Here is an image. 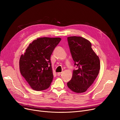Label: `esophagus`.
<instances>
[{"mask_svg":"<svg viewBox=\"0 0 120 120\" xmlns=\"http://www.w3.org/2000/svg\"><path fill=\"white\" fill-rule=\"evenodd\" d=\"M61 72H57V75L58 76H60L61 75Z\"/></svg>","mask_w":120,"mask_h":120,"instance_id":"obj_1","label":"esophagus"}]
</instances>
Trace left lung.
Returning <instances> with one entry per match:
<instances>
[{
  "label": "left lung",
  "instance_id": "8db88e82",
  "mask_svg": "<svg viewBox=\"0 0 120 120\" xmlns=\"http://www.w3.org/2000/svg\"><path fill=\"white\" fill-rule=\"evenodd\" d=\"M68 42L77 69L74 70L72 78L67 86L74 92H85L99 73V57L93 51L91 43L85 38L68 37Z\"/></svg>",
  "mask_w": 120,
  "mask_h": 120
}]
</instances>
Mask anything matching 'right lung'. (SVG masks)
<instances>
[{"instance_id":"obj_1","label":"right lung","mask_w":120,"mask_h":120,"mask_svg":"<svg viewBox=\"0 0 120 120\" xmlns=\"http://www.w3.org/2000/svg\"><path fill=\"white\" fill-rule=\"evenodd\" d=\"M60 40L59 38H38L21 56L20 73L33 90H45L51 84L53 76L50 56Z\"/></svg>"}]
</instances>
